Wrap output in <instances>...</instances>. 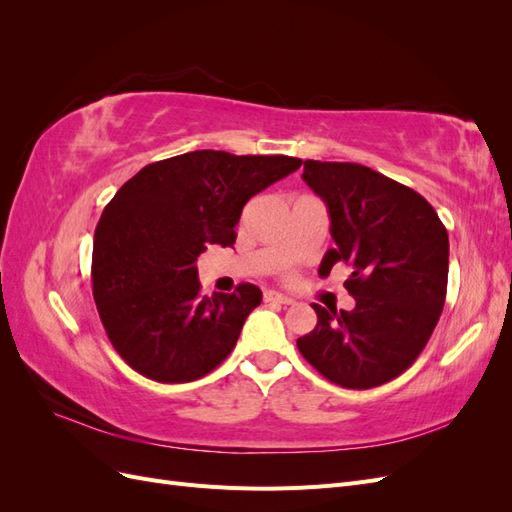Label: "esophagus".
<instances>
[{
    "label": "esophagus",
    "instance_id": "1",
    "mask_svg": "<svg viewBox=\"0 0 512 512\" xmlns=\"http://www.w3.org/2000/svg\"><path fill=\"white\" fill-rule=\"evenodd\" d=\"M265 303H280V305H292L294 299L288 297V294L275 292V290H265Z\"/></svg>",
    "mask_w": 512,
    "mask_h": 512
}]
</instances>
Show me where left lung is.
Instances as JSON below:
<instances>
[{"mask_svg": "<svg viewBox=\"0 0 512 512\" xmlns=\"http://www.w3.org/2000/svg\"><path fill=\"white\" fill-rule=\"evenodd\" d=\"M303 181L329 209L335 262L352 275L356 305L337 312L312 303L316 329L297 339L299 352L344 389H374L416 361L440 320L448 280V232L436 209L408 185L352 162L305 160Z\"/></svg>", "mask_w": 512, "mask_h": 512, "instance_id": "obj_1", "label": "left lung"}]
</instances>
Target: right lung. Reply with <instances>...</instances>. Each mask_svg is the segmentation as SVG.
<instances>
[{"label": "right lung", "mask_w": 512, "mask_h": 512, "mask_svg": "<svg viewBox=\"0 0 512 512\" xmlns=\"http://www.w3.org/2000/svg\"><path fill=\"white\" fill-rule=\"evenodd\" d=\"M299 166L203 149L147 164L121 185L96 226L91 282L108 339L138 374L192 382L232 352L262 292L239 284L203 297L196 260L207 245L232 247L247 200Z\"/></svg>", "instance_id": "right-lung-1"}]
</instances>
